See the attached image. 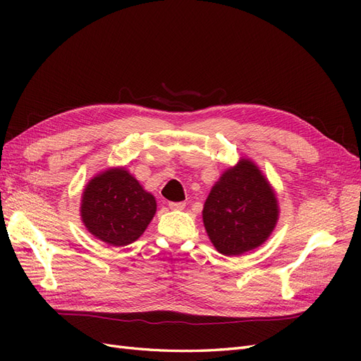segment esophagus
Instances as JSON below:
<instances>
[{
    "label": "esophagus",
    "instance_id": "1",
    "mask_svg": "<svg viewBox=\"0 0 361 361\" xmlns=\"http://www.w3.org/2000/svg\"><path fill=\"white\" fill-rule=\"evenodd\" d=\"M169 206H170V209H173V211H183L185 209L183 202H171V203H169Z\"/></svg>",
    "mask_w": 361,
    "mask_h": 361
}]
</instances>
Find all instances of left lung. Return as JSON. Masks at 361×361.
Returning <instances> with one entry per match:
<instances>
[{
	"label": "left lung",
	"instance_id": "1",
	"mask_svg": "<svg viewBox=\"0 0 361 361\" xmlns=\"http://www.w3.org/2000/svg\"><path fill=\"white\" fill-rule=\"evenodd\" d=\"M202 216L216 251L241 256L271 236L280 207L274 188L257 164L243 157L214 183Z\"/></svg>",
	"mask_w": 361,
	"mask_h": 361
}]
</instances>
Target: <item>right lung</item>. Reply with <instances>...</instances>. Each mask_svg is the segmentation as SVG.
Returning <instances> with one entry per match:
<instances>
[{
    "label": "right lung",
    "mask_w": 361,
    "mask_h": 361,
    "mask_svg": "<svg viewBox=\"0 0 361 361\" xmlns=\"http://www.w3.org/2000/svg\"><path fill=\"white\" fill-rule=\"evenodd\" d=\"M157 212L154 194L126 167H110L87 182L81 195V221L94 238L125 247L145 233Z\"/></svg>",
    "instance_id": "right-lung-1"
}]
</instances>
